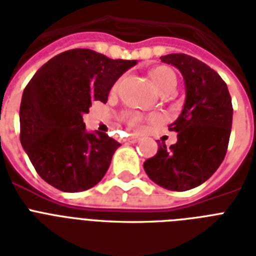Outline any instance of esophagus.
<instances>
[{"mask_svg":"<svg viewBox=\"0 0 256 256\" xmlns=\"http://www.w3.org/2000/svg\"><path fill=\"white\" fill-rule=\"evenodd\" d=\"M126 140H128V144H136V142H138V140H140V136H128V138H126Z\"/></svg>","mask_w":256,"mask_h":256,"instance_id":"esophagus-1","label":"esophagus"}]
</instances>
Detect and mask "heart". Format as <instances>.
<instances>
[{"mask_svg":"<svg viewBox=\"0 0 256 256\" xmlns=\"http://www.w3.org/2000/svg\"><path fill=\"white\" fill-rule=\"evenodd\" d=\"M148 78L152 81V86L160 92V94H164V92H171L174 90L175 85H176V76L170 68L168 66H156L152 69L148 70ZM128 124H132V128H140L142 126V122H144V118L136 114H130L128 116ZM150 122H158L160 120V116H152L148 118Z\"/></svg>","mask_w":256,"mask_h":256,"instance_id":"1","label":"heart"}]
</instances>
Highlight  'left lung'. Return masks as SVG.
I'll return each mask as SVG.
<instances>
[{"label":"left lung","mask_w":256,"mask_h":256,"mask_svg":"<svg viewBox=\"0 0 256 256\" xmlns=\"http://www.w3.org/2000/svg\"><path fill=\"white\" fill-rule=\"evenodd\" d=\"M160 61L180 72L186 88L182 112L168 126L176 144L144 164L148 178L171 191L198 187L218 170L226 156L232 124V104L227 85L215 70L187 54H168Z\"/></svg>","instance_id":"8db88e82"}]
</instances>
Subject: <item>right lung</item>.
I'll return each instance as SVG.
<instances>
[{
	"label": "right lung",
	"mask_w": 256,
	"mask_h": 256,
	"mask_svg": "<svg viewBox=\"0 0 256 256\" xmlns=\"http://www.w3.org/2000/svg\"><path fill=\"white\" fill-rule=\"evenodd\" d=\"M136 64L73 49L37 70L22 94L20 138L45 182L78 192L104 178L120 144L106 132H88L82 116L92 100L106 104L112 85Z\"/></svg>",
	"instance_id": "1"
}]
</instances>
